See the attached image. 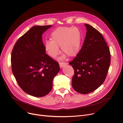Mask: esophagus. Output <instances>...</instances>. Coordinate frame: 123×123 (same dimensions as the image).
Here are the masks:
<instances>
[{
	"mask_svg": "<svg viewBox=\"0 0 123 123\" xmlns=\"http://www.w3.org/2000/svg\"><path fill=\"white\" fill-rule=\"evenodd\" d=\"M59 65H60V68H62L64 67V66L67 65V63L65 62H59Z\"/></svg>",
	"mask_w": 123,
	"mask_h": 123,
	"instance_id": "1",
	"label": "esophagus"
}]
</instances>
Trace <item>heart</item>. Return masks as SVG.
<instances>
[{
  "mask_svg": "<svg viewBox=\"0 0 123 123\" xmlns=\"http://www.w3.org/2000/svg\"><path fill=\"white\" fill-rule=\"evenodd\" d=\"M51 40H47L44 44L45 50L52 58H55L60 53L59 46L63 52V57L67 55L70 58L78 54L81 43V34L76 27H59L51 34Z\"/></svg>",
  "mask_w": 123,
  "mask_h": 123,
  "instance_id": "heart-1",
  "label": "heart"
}]
</instances>
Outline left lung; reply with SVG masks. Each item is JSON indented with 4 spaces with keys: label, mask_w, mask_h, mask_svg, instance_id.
I'll return each instance as SVG.
<instances>
[{
    "label": "left lung",
    "mask_w": 123,
    "mask_h": 123,
    "mask_svg": "<svg viewBox=\"0 0 123 123\" xmlns=\"http://www.w3.org/2000/svg\"><path fill=\"white\" fill-rule=\"evenodd\" d=\"M82 48L69 62L74 70L72 86L81 94L97 89L105 81L110 64L109 48L102 34L88 24Z\"/></svg>",
    "instance_id": "1"
}]
</instances>
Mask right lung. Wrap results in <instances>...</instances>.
<instances>
[{
  "label": "right lung",
  "mask_w": 123,
  "mask_h": 123,
  "mask_svg": "<svg viewBox=\"0 0 123 123\" xmlns=\"http://www.w3.org/2000/svg\"><path fill=\"white\" fill-rule=\"evenodd\" d=\"M51 27H32L17 40L12 52V72L18 85L35 97L50 92L53 79L60 70L59 63L46 54L42 41V34Z\"/></svg>",
  "instance_id": "add662e5"
}]
</instances>
